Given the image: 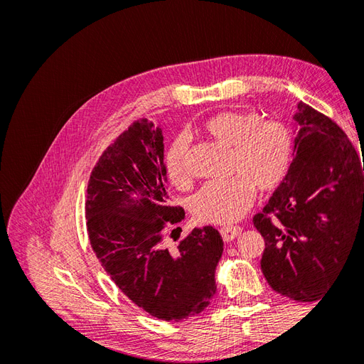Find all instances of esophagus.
Here are the masks:
<instances>
[{
	"label": "esophagus",
	"mask_w": 364,
	"mask_h": 364,
	"mask_svg": "<svg viewBox=\"0 0 364 364\" xmlns=\"http://www.w3.org/2000/svg\"><path fill=\"white\" fill-rule=\"evenodd\" d=\"M241 232V228L240 226H223L222 229H220V234H222L223 240L226 241V243H229V241H232L234 238H237Z\"/></svg>",
	"instance_id": "34e87169"
}]
</instances>
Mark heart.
Here are the masks:
<instances>
[{
  "label": "heart",
  "instance_id": "heart-1",
  "mask_svg": "<svg viewBox=\"0 0 364 364\" xmlns=\"http://www.w3.org/2000/svg\"><path fill=\"white\" fill-rule=\"evenodd\" d=\"M203 132L232 149L229 170L237 176L206 182L193 197V213L205 223L237 222L252 205L255 188L270 193L287 178L294 149L291 130L281 121L262 119L257 111H228L209 118ZM186 150V139L179 136L165 155L168 179L178 186L190 182Z\"/></svg>",
  "mask_w": 364,
  "mask_h": 364
}]
</instances>
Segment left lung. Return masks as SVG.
Masks as SVG:
<instances>
[{
	"label": "left lung",
	"instance_id": "1",
	"mask_svg": "<svg viewBox=\"0 0 364 364\" xmlns=\"http://www.w3.org/2000/svg\"><path fill=\"white\" fill-rule=\"evenodd\" d=\"M287 178L253 225L264 237L261 270L270 287L299 302L323 294L350 247L364 243V162L331 118L305 103Z\"/></svg>",
	"mask_w": 364,
	"mask_h": 364
}]
</instances>
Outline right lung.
Here are the masks:
<instances>
[{
  "instance_id": "add662e5",
  "label": "right lung",
  "mask_w": 364,
  "mask_h": 364,
  "mask_svg": "<svg viewBox=\"0 0 364 364\" xmlns=\"http://www.w3.org/2000/svg\"><path fill=\"white\" fill-rule=\"evenodd\" d=\"M165 181L162 130L135 121L95 164L85 214L92 250L117 287L150 316L179 322L215 294L223 240L213 226L194 228L176 246L164 240L165 226L185 217L168 205Z\"/></svg>"
}]
</instances>
